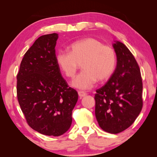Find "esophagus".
I'll return each mask as SVG.
<instances>
[{
	"label": "esophagus",
	"mask_w": 157,
	"mask_h": 157,
	"mask_svg": "<svg viewBox=\"0 0 157 157\" xmlns=\"http://www.w3.org/2000/svg\"><path fill=\"white\" fill-rule=\"evenodd\" d=\"M78 95L79 98H83L85 95H86V93L83 92V91H78Z\"/></svg>",
	"instance_id": "obj_1"
}]
</instances>
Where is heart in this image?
<instances>
[{"mask_svg":"<svg viewBox=\"0 0 157 157\" xmlns=\"http://www.w3.org/2000/svg\"><path fill=\"white\" fill-rule=\"evenodd\" d=\"M70 52L59 51L56 62L68 78L75 76L79 65L82 71L72 82L73 86L82 90L90 89L97 82L110 78L117 64L116 52L112 47L106 46L94 38H86L74 42L69 47Z\"/></svg>","mask_w":157,"mask_h":157,"instance_id":"1","label":"heart"}]
</instances>
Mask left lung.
I'll list each match as a JSON object with an SVG mask.
<instances>
[{"label":"left lung","instance_id":"8db88e82","mask_svg":"<svg viewBox=\"0 0 157 157\" xmlns=\"http://www.w3.org/2000/svg\"><path fill=\"white\" fill-rule=\"evenodd\" d=\"M113 46L117 65L112 75L95 94V117L104 131L118 134L128 128L143 108V82L139 66L123 43Z\"/></svg>","mask_w":157,"mask_h":157}]
</instances>
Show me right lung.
<instances>
[{
	"instance_id": "obj_1",
	"label": "right lung",
	"mask_w": 157,
	"mask_h": 157,
	"mask_svg": "<svg viewBox=\"0 0 157 157\" xmlns=\"http://www.w3.org/2000/svg\"><path fill=\"white\" fill-rule=\"evenodd\" d=\"M58 34L41 36L28 50L17 74L18 103L32 129L59 136L70 128L78 99L75 89L63 78L56 62Z\"/></svg>"
}]
</instances>
